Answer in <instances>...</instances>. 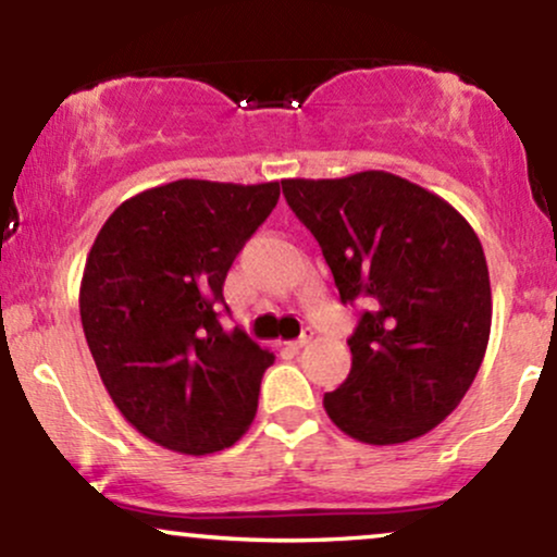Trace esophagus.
<instances>
[{
	"instance_id": "esophagus-1",
	"label": "esophagus",
	"mask_w": 557,
	"mask_h": 557,
	"mask_svg": "<svg viewBox=\"0 0 557 557\" xmlns=\"http://www.w3.org/2000/svg\"><path fill=\"white\" fill-rule=\"evenodd\" d=\"M311 341H314V330H306V332H304V335H300V337H298V341H296V343H293V345H296V348H304V345H309Z\"/></svg>"
}]
</instances>
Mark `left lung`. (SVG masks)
<instances>
[{
    "label": "left lung",
    "mask_w": 557,
    "mask_h": 557,
    "mask_svg": "<svg viewBox=\"0 0 557 557\" xmlns=\"http://www.w3.org/2000/svg\"><path fill=\"white\" fill-rule=\"evenodd\" d=\"M343 304H367L350 374L324 393L337 430L367 445L417 440L456 411L482 367L492 290L482 243L456 207L382 170L287 177Z\"/></svg>",
    "instance_id": "1"
}]
</instances>
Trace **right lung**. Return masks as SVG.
Returning <instances> with one entry per match:
<instances>
[{"mask_svg":"<svg viewBox=\"0 0 557 557\" xmlns=\"http://www.w3.org/2000/svg\"><path fill=\"white\" fill-rule=\"evenodd\" d=\"M280 198V183L183 181L140 190L96 235L81 322L117 411L151 443L207 456L257 417L274 354L216 319L227 270Z\"/></svg>","mask_w":557,"mask_h":557,"instance_id":"obj_1","label":"right lung"}]
</instances>
